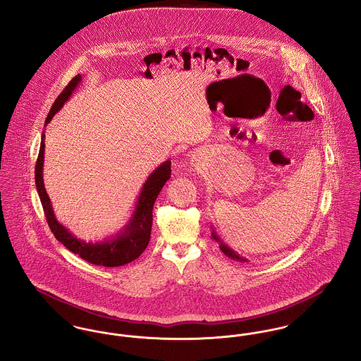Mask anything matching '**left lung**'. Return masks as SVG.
Masks as SVG:
<instances>
[{"label":"left lung","instance_id":"1","mask_svg":"<svg viewBox=\"0 0 361 361\" xmlns=\"http://www.w3.org/2000/svg\"><path fill=\"white\" fill-rule=\"evenodd\" d=\"M212 240H215L218 244H219V248H221V251L224 252V254L226 255L228 257H231V259H233V260H237V262H248V259H245V257H243V256H240V255L237 254L235 251H233L232 248H229L221 238H219V235L216 234V232L212 229Z\"/></svg>","mask_w":361,"mask_h":361}]
</instances>
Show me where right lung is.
<instances>
[{
	"label": "right lung",
	"mask_w": 361,
	"mask_h": 361,
	"mask_svg": "<svg viewBox=\"0 0 361 361\" xmlns=\"http://www.w3.org/2000/svg\"><path fill=\"white\" fill-rule=\"evenodd\" d=\"M80 82H82V76L78 75L69 82V85L65 87L64 91L57 97L56 102L50 109L46 117L44 126H47L54 117V114L64 106L65 102L71 98L72 92L76 90V87ZM43 152H44V133H42L41 149L38 154L37 165H35V185L42 203L43 212L46 215L49 228L54 234V237L60 243H63L64 247H66L71 252L79 255L82 259L97 266H105V267L124 266L143 254V251L149 245V235H151L154 203L159 192L170 178L171 164L169 159L161 164L149 174L145 185L142 187L135 210L130 219L128 221L127 225L118 233L114 234L113 237L105 238L104 241L87 243L85 240H80L71 233L64 225H61L57 221L54 215L50 197L47 196V192L44 190V184H43V159H44Z\"/></svg>",
	"instance_id": "obj_1"
}]
</instances>
